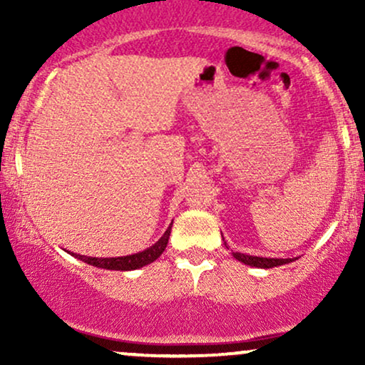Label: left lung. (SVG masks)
I'll return each instance as SVG.
<instances>
[{"instance_id":"8db88e82","label":"left lung","mask_w":365,"mask_h":365,"mask_svg":"<svg viewBox=\"0 0 365 365\" xmlns=\"http://www.w3.org/2000/svg\"><path fill=\"white\" fill-rule=\"evenodd\" d=\"M225 245H226V242H225ZM233 257H235L237 261L247 264V266L264 267V269H269V267H276V266H283V264H288L293 261V259L257 257V255H247V254H240V252H233Z\"/></svg>"}]
</instances>
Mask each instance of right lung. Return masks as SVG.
Returning <instances> with one entry per match:
<instances>
[{
	"label": "right lung",
	"mask_w": 365,
	"mask_h": 365,
	"mask_svg": "<svg viewBox=\"0 0 365 365\" xmlns=\"http://www.w3.org/2000/svg\"><path fill=\"white\" fill-rule=\"evenodd\" d=\"M171 233V226H168V230L154 245H150L149 249L142 250V252L132 254V255H123V257H87V255H81V254H72L81 261L91 264V266L96 267H103V269H111V271H132V269H139L142 266H148V264L154 262L156 259L165 252L166 245H168V238Z\"/></svg>",
	"instance_id": "right-lung-1"
}]
</instances>
